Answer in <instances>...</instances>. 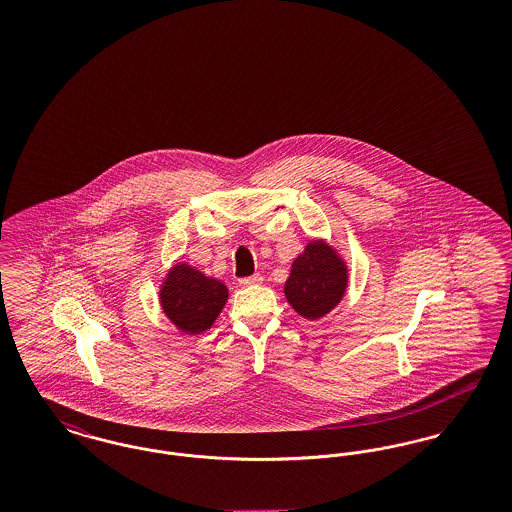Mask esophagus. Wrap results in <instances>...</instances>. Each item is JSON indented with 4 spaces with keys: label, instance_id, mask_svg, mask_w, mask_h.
<instances>
[{
    "label": "esophagus",
    "instance_id": "1",
    "mask_svg": "<svg viewBox=\"0 0 512 512\" xmlns=\"http://www.w3.org/2000/svg\"><path fill=\"white\" fill-rule=\"evenodd\" d=\"M240 284H242L244 288H247V286H259V284H263V276H261V274H253V276H249V278H242Z\"/></svg>",
    "mask_w": 512,
    "mask_h": 512
}]
</instances>
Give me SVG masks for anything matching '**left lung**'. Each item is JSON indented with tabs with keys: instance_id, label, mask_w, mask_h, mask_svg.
<instances>
[{
	"instance_id": "8db88e82",
	"label": "left lung",
	"mask_w": 512,
	"mask_h": 512,
	"mask_svg": "<svg viewBox=\"0 0 512 512\" xmlns=\"http://www.w3.org/2000/svg\"><path fill=\"white\" fill-rule=\"evenodd\" d=\"M347 288V261L338 247L315 238L293 259L284 295L299 317L320 320L340 305Z\"/></svg>"
}]
</instances>
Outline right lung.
I'll return each mask as SVG.
<instances>
[{"label": "right lung", "instance_id": "right-lung-1", "mask_svg": "<svg viewBox=\"0 0 512 512\" xmlns=\"http://www.w3.org/2000/svg\"><path fill=\"white\" fill-rule=\"evenodd\" d=\"M159 305L172 326L186 336L207 332L226 301V284L184 261L172 263L159 284Z\"/></svg>", "mask_w": 512, "mask_h": 512}]
</instances>
